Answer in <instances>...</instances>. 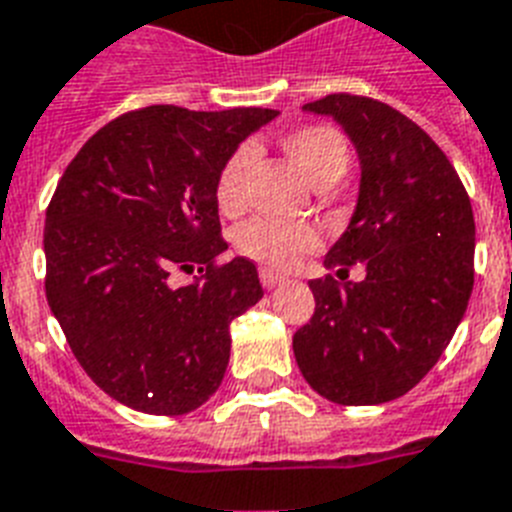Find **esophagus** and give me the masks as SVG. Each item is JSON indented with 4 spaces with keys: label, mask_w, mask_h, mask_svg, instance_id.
<instances>
[{
    "label": "esophagus",
    "mask_w": 512,
    "mask_h": 512,
    "mask_svg": "<svg viewBox=\"0 0 512 512\" xmlns=\"http://www.w3.org/2000/svg\"><path fill=\"white\" fill-rule=\"evenodd\" d=\"M259 277H261V285H264L266 290H274V287L285 285V277L277 272H269V269H261Z\"/></svg>",
    "instance_id": "esophagus-1"
}]
</instances>
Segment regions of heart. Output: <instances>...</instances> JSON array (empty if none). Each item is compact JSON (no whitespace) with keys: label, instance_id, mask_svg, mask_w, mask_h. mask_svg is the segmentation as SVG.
Here are the masks:
<instances>
[{"label":"heart","instance_id":"b5f03b06","mask_svg":"<svg viewBox=\"0 0 512 512\" xmlns=\"http://www.w3.org/2000/svg\"><path fill=\"white\" fill-rule=\"evenodd\" d=\"M282 151L314 188H329L348 167V143L329 125H306L287 133L282 138ZM251 159V149L240 146L219 170L214 201L227 217L243 209ZM319 246H322V235L311 225H285L259 217L235 232V248L240 256L256 261L264 269H290L303 253L316 251Z\"/></svg>","mask_w":512,"mask_h":512}]
</instances>
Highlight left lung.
Returning <instances> with one entry per match:
<instances>
[{"mask_svg": "<svg viewBox=\"0 0 512 512\" xmlns=\"http://www.w3.org/2000/svg\"><path fill=\"white\" fill-rule=\"evenodd\" d=\"M345 130L361 164L348 230L329 248L332 274L311 280L314 316L293 335L303 379L337 405L400 398L432 371L474 290L476 225L468 193L437 143L398 109L329 94L303 104Z\"/></svg>", "mask_w": 512, "mask_h": 512, "instance_id": "8db88e82", "label": "left lung"}]
</instances>
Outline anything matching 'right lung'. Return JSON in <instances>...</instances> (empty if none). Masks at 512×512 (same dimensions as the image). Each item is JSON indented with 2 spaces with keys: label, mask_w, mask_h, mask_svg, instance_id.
<instances>
[{
  "label": "right lung",
  "mask_w": 512,
  "mask_h": 512,
  "mask_svg": "<svg viewBox=\"0 0 512 512\" xmlns=\"http://www.w3.org/2000/svg\"><path fill=\"white\" fill-rule=\"evenodd\" d=\"M277 109L156 104L112 120L67 164L44 225L46 301L88 377L117 403L183 416L219 390L230 324L261 301L253 261L217 264L214 183ZM207 269L172 288L175 268Z\"/></svg>",
  "instance_id": "obj_1"
}]
</instances>
